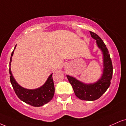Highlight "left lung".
I'll return each instance as SVG.
<instances>
[{"instance_id": "8db88e82", "label": "left lung", "mask_w": 126, "mask_h": 126, "mask_svg": "<svg viewBox=\"0 0 126 126\" xmlns=\"http://www.w3.org/2000/svg\"><path fill=\"white\" fill-rule=\"evenodd\" d=\"M90 33L91 37L96 40L97 47L103 54V69L102 77L97 81L92 83H83L69 75H66V77L72 85L74 93L78 98L83 100L94 101L100 97L110 85L113 66L109 51L103 40L94 32H90Z\"/></svg>"}]
</instances>
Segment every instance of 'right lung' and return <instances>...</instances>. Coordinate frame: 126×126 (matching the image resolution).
Wrapping results in <instances>:
<instances>
[{"mask_svg":"<svg viewBox=\"0 0 126 126\" xmlns=\"http://www.w3.org/2000/svg\"><path fill=\"white\" fill-rule=\"evenodd\" d=\"M16 47V46H15L11 55L10 68H9L10 82L13 86L14 91L18 98L23 102H25L26 103L34 107L43 106L51 100L54 95L55 88H54V82L52 79V74L49 76L44 85L37 89H29L20 86L14 78L10 68L12 58V56L13 55L14 51Z\"/></svg>","mask_w":126,"mask_h":126,"instance_id":"right-lung-1","label":"right lung"}]
</instances>
